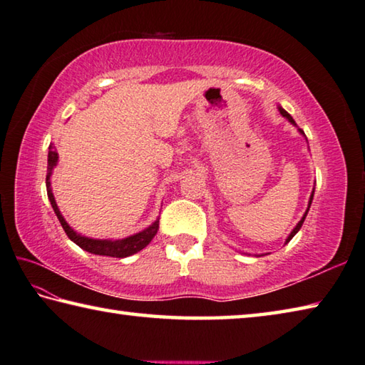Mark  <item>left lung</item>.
Returning <instances> with one entry per match:
<instances>
[{"label":"left lung","mask_w":365,"mask_h":365,"mask_svg":"<svg viewBox=\"0 0 365 365\" xmlns=\"http://www.w3.org/2000/svg\"><path fill=\"white\" fill-rule=\"evenodd\" d=\"M279 112H280V113H282V117H285L287 120H289L292 125H295V126H297V123H295V120H293V118L290 117V113H289V112H287V110H284V108H282V107H279ZM298 131H299V133H302V134H303V136H304V131H303V130H299V128H298ZM312 197H314V190H312V194H311V197H309L308 210H306V213L303 215V218H302V220H299V222H298V225L295 226V229H293V231L290 232V235H289V237H287V240H285V244H289V242H290V240H292L293 237H295V234H297V232L299 231V229H302V226H303V222H304V218H306V215H308V212H309V207H311Z\"/></svg>","instance_id":"left-lung-1"}]
</instances>
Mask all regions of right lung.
I'll list each match as a JSON object with an SVG mask.
<instances>
[{
	"instance_id": "obj_1",
	"label": "right lung",
	"mask_w": 365,
	"mask_h": 365,
	"mask_svg": "<svg viewBox=\"0 0 365 365\" xmlns=\"http://www.w3.org/2000/svg\"><path fill=\"white\" fill-rule=\"evenodd\" d=\"M57 152L54 149V145H49V152H48V173H46V190H48V199L51 202V207H53L54 213L59 220L61 226L63 227V231L68 235V239L75 242L76 245L83 250H86L93 255H102V257H113V258H126L131 257V255L138 253L150 244V240L155 237V234L158 231V220L153 221L149 227H145L144 231H140L134 235H130L126 239H120V240H101V239H89V237H83V235L76 234L72 227L68 226V222L63 220L62 213L57 208L56 199L53 195V189H51V175H53L54 166L57 165Z\"/></svg>"
}]
</instances>
